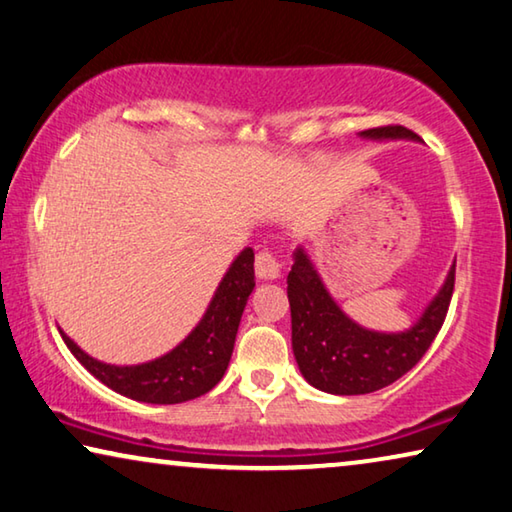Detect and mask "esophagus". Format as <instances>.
<instances>
[{
    "instance_id": "esophagus-1",
    "label": "esophagus",
    "mask_w": 512,
    "mask_h": 512,
    "mask_svg": "<svg viewBox=\"0 0 512 512\" xmlns=\"http://www.w3.org/2000/svg\"><path fill=\"white\" fill-rule=\"evenodd\" d=\"M255 273L259 280H276L280 276V262L271 250H259L255 257Z\"/></svg>"
}]
</instances>
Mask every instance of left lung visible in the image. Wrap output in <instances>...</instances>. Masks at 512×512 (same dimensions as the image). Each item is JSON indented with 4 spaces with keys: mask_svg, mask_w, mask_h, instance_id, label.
<instances>
[{
    "mask_svg": "<svg viewBox=\"0 0 512 512\" xmlns=\"http://www.w3.org/2000/svg\"><path fill=\"white\" fill-rule=\"evenodd\" d=\"M358 135L379 142H421V137L404 126L370 128ZM292 257L294 264L287 276L292 349L303 379L319 391L365 395L393 384L421 361L444 324L455 285V262L414 326L398 333H381L356 324L335 303L308 250L299 246Z\"/></svg>",
    "mask_w": 512,
    "mask_h": 512,
    "instance_id": "obj_1",
    "label": "left lung"
}]
</instances>
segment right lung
<instances>
[{
  "label": "right lung",
  "mask_w": 512,
  "mask_h": 512,
  "mask_svg": "<svg viewBox=\"0 0 512 512\" xmlns=\"http://www.w3.org/2000/svg\"><path fill=\"white\" fill-rule=\"evenodd\" d=\"M255 253L243 248L218 282L200 322L177 347L137 365H112L89 356L68 338L66 347L98 381L137 402L179 404L209 393L230 365L243 308L255 289Z\"/></svg>",
  "instance_id": "right-lung-1"
}]
</instances>
